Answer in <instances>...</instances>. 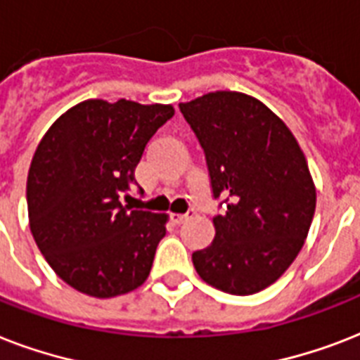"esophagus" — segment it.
Returning <instances> with one entry per match:
<instances>
[{"label": "esophagus", "instance_id": "esophagus-1", "mask_svg": "<svg viewBox=\"0 0 360 360\" xmlns=\"http://www.w3.org/2000/svg\"><path fill=\"white\" fill-rule=\"evenodd\" d=\"M192 214H194V211H188V213H186V214H172V222H174L175 226L185 224L186 220L191 219Z\"/></svg>", "mask_w": 360, "mask_h": 360}]
</instances>
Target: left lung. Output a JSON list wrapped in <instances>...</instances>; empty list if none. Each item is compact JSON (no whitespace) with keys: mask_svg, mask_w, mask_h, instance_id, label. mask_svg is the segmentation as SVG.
<instances>
[{"mask_svg":"<svg viewBox=\"0 0 360 360\" xmlns=\"http://www.w3.org/2000/svg\"><path fill=\"white\" fill-rule=\"evenodd\" d=\"M179 110L205 153L213 198L224 203L213 243L192 263L217 290L257 293L285 273L312 224L307 158L284 121L245 93H207Z\"/></svg>","mask_w":360,"mask_h":360,"instance_id":"8db88e82","label":"left lung"}]
</instances>
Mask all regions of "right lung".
I'll return each instance as SVG.
<instances>
[{
	"label": "right lung",
	"mask_w": 360,
	"mask_h": 360,
	"mask_svg": "<svg viewBox=\"0 0 360 360\" xmlns=\"http://www.w3.org/2000/svg\"><path fill=\"white\" fill-rule=\"evenodd\" d=\"M169 104L89 98L67 110L37 147L27 174L30 228L70 288L108 299L136 290L166 236V214L123 205L147 141Z\"/></svg>",
	"instance_id": "right-lung-1"
}]
</instances>
